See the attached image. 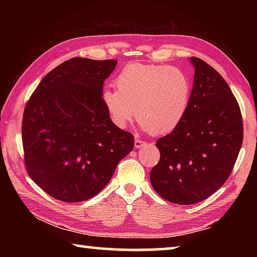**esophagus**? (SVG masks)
I'll list each match as a JSON object with an SVG mask.
<instances>
[{
	"label": "esophagus",
	"instance_id": "1",
	"mask_svg": "<svg viewBox=\"0 0 257 257\" xmlns=\"http://www.w3.org/2000/svg\"><path fill=\"white\" fill-rule=\"evenodd\" d=\"M145 144H146V143L144 141H142V139L135 138V147H136V149H139V147L144 146Z\"/></svg>",
	"mask_w": 257,
	"mask_h": 257
}]
</instances>
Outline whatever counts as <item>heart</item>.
I'll list each match as a JSON object with an SVG mask.
<instances>
[{"instance_id":"heart-1","label":"heart","mask_w":257,"mask_h":257,"mask_svg":"<svg viewBox=\"0 0 257 257\" xmlns=\"http://www.w3.org/2000/svg\"><path fill=\"white\" fill-rule=\"evenodd\" d=\"M118 89L106 88L102 102L113 123L124 128L135 116L152 135L175 130L188 112L193 84L180 68L132 63L115 79Z\"/></svg>"}]
</instances>
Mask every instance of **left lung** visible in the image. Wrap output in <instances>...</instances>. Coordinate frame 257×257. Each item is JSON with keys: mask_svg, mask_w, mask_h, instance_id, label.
I'll return each mask as SVG.
<instances>
[{"mask_svg": "<svg viewBox=\"0 0 257 257\" xmlns=\"http://www.w3.org/2000/svg\"><path fill=\"white\" fill-rule=\"evenodd\" d=\"M190 105L181 123L156 142L160 161L150 179L168 202L191 205L221 188L241 149L240 107L222 76L198 58Z\"/></svg>", "mask_w": 257, "mask_h": 257, "instance_id": "8db88e82", "label": "left lung"}]
</instances>
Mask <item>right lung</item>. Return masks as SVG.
<instances>
[{"label": "right lung", "instance_id": "add662e5", "mask_svg": "<svg viewBox=\"0 0 257 257\" xmlns=\"http://www.w3.org/2000/svg\"><path fill=\"white\" fill-rule=\"evenodd\" d=\"M116 60L72 58L50 71L23 118L25 164L35 184L55 199L87 201L111 180L134 149V136L112 122L102 102Z\"/></svg>", "mask_w": 257, "mask_h": 257}]
</instances>
